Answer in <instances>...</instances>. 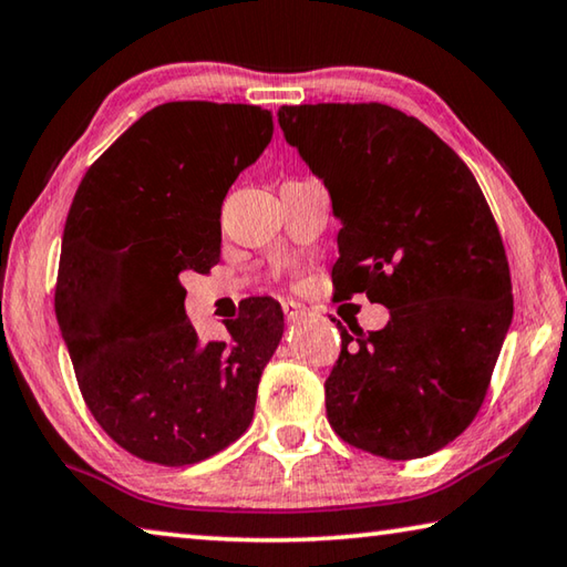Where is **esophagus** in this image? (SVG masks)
Returning <instances> with one entry per match:
<instances>
[{
	"instance_id": "obj_1",
	"label": "esophagus",
	"mask_w": 567,
	"mask_h": 567,
	"mask_svg": "<svg viewBox=\"0 0 567 567\" xmlns=\"http://www.w3.org/2000/svg\"><path fill=\"white\" fill-rule=\"evenodd\" d=\"M282 312H285V318H287V320L295 322V320H300L302 315H305V307H302L300 302L285 300V302H282Z\"/></svg>"
}]
</instances>
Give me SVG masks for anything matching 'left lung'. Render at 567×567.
Listing matches in <instances>:
<instances>
[{"label": "left lung", "mask_w": 567, "mask_h": 567, "mask_svg": "<svg viewBox=\"0 0 567 567\" xmlns=\"http://www.w3.org/2000/svg\"><path fill=\"white\" fill-rule=\"evenodd\" d=\"M277 122L342 223L334 287L390 310L385 328L354 338L338 322L330 425L388 460L435 453L475 420L513 320L483 189L433 130L388 104H300Z\"/></svg>", "instance_id": "left-lung-1"}]
</instances>
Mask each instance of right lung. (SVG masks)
Listing matches in <instances>:
<instances>
[{"label": "right lung", "mask_w": 567, "mask_h": 567, "mask_svg": "<svg viewBox=\"0 0 567 567\" xmlns=\"http://www.w3.org/2000/svg\"><path fill=\"white\" fill-rule=\"evenodd\" d=\"M255 104L167 102L82 177L64 223L54 312L94 420L147 463L207 460L245 433L282 338V310L252 297L227 338L199 342L182 272L219 260V209L272 140Z\"/></svg>", "instance_id": "add662e5"}]
</instances>
